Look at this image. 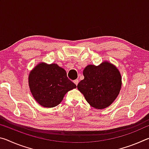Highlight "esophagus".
<instances>
[{"label": "esophagus", "instance_id": "1", "mask_svg": "<svg viewBox=\"0 0 149 149\" xmlns=\"http://www.w3.org/2000/svg\"><path fill=\"white\" fill-rule=\"evenodd\" d=\"M74 84H75V85H77L78 83H79V80H78V79H75V80L74 81Z\"/></svg>", "mask_w": 149, "mask_h": 149}]
</instances>
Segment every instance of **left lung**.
Instances as JSON below:
<instances>
[{"label":"left lung","mask_w":149,"mask_h":149,"mask_svg":"<svg viewBox=\"0 0 149 149\" xmlns=\"http://www.w3.org/2000/svg\"><path fill=\"white\" fill-rule=\"evenodd\" d=\"M84 79L77 85L87 102L96 109L112 104L119 95L122 76L116 66L108 61L99 65H87L83 71Z\"/></svg>","instance_id":"8db88e82"}]
</instances>
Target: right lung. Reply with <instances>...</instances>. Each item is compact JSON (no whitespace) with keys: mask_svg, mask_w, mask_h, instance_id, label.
I'll use <instances>...</instances> for the list:
<instances>
[{"mask_svg":"<svg viewBox=\"0 0 149 149\" xmlns=\"http://www.w3.org/2000/svg\"><path fill=\"white\" fill-rule=\"evenodd\" d=\"M28 83L35 100L45 108L56 107L69 91L77 87L68 78L64 69L56 64L45 62L39 63L32 69Z\"/></svg>","mask_w":149,"mask_h":149,"instance_id":"1","label":"right lung"}]
</instances>
